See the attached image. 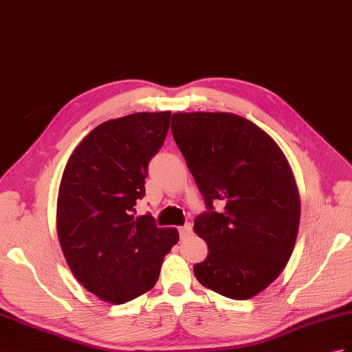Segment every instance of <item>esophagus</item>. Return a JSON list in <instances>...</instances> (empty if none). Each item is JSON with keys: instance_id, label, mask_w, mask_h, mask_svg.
I'll return each mask as SVG.
<instances>
[{"instance_id": "34e87169", "label": "esophagus", "mask_w": 352, "mask_h": 352, "mask_svg": "<svg viewBox=\"0 0 352 352\" xmlns=\"http://www.w3.org/2000/svg\"><path fill=\"white\" fill-rule=\"evenodd\" d=\"M178 232L182 239H186V236H189L192 234V223H186L184 226L178 228Z\"/></svg>"}]
</instances>
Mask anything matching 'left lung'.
<instances>
[{
  "instance_id": "8db88e82",
  "label": "left lung",
  "mask_w": 352,
  "mask_h": 352,
  "mask_svg": "<svg viewBox=\"0 0 352 352\" xmlns=\"http://www.w3.org/2000/svg\"><path fill=\"white\" fill-rule=\"evenodd\" d=\"M170 130L207 207L193 226L208 246L193 265L196 279L228 298H252L282 273L297 240L289 163L264 130L235 113L178 112ZM214 201L226 206L222 214Z\"/></svg>"
}]
</instances>
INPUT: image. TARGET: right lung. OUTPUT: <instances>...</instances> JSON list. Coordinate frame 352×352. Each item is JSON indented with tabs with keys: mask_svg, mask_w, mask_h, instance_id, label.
Listing matches in <instances>:
<instances>
[{
	"mask_svg": "<svg viewBox=\"0 0 352 352\" xmlns=\"http://www.w3.org/2000/svg\"><path fill=\"white\" fill-rule=\"evenodd\" d=\"M169 121L166 111L102 122L76 146L61 178L56 231L65 261L84 288L113 305L150 291L178 241L175 228H159L151 214L135 217Z\"/></svg>",
	"mask_w": 352,
	"mask_h": 352,
	"instance_id": "1",
	"label": "right lung"
}]
</instances>
